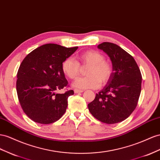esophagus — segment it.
Masks as SVG:
<instances>
[{
    "label": "esophagus",
    "instance_id": "34e87169",
    "mask_svg": "<svg viewBox=\"0 0 160 160\" xmlns=\"http://www.w3.org/2000/svg\"><path fill=\"white\" fill-rule=\"evenodd\" d=\"M83 92V90H80V89H75L74 92L75 93H82Z\"/></svg>",
    "mask_w": 160,
    "mask_h": 160
}]
</instances>
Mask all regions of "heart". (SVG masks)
Here are the masks:
<instances>
[{"label": "heart", "instance_id": "b5f03b06", "mask_svg": "<svg viewBox=\"0 0 160 160\" xmlns=\"http://www.w3.org/2000/svg\"><path fill=\"white\" fill-rule=\"evenodd\" d=\"M104 56L96 50H88L77 57V62L67 58L62 63L64 75L71 79H75L80 72V66H89L86 70L87 77L77 79L73 86L79 89H95L100 83L106 84L113 73V65L104 59Z\"/></svg>", "mask_w": 160, "mask_h": 160}]
</instances>
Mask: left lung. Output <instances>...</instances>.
<instances>
[{"label": "left lung", "mask_w": 160, "mask_h": 160, "mask_svg": "<svg viewBox=\"0 0 160 160\" xmlns=\"http://www.w3.org/2000/svg\"><path fill=\"white\" fill-rule=\"evenodd\" d=\"M98 48L110 57L113 73L107 85L89 103L88 108L93 117L102 122H120L137 106L141 91V73L135 60L118 45L103 42Z\"/></svg>", "instance_id": "8db88e82"}]
</instances>
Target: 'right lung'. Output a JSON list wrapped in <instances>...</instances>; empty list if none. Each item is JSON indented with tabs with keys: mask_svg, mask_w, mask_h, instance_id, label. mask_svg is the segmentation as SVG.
Returning <instances> with one entry per match:
<instances>
[{
	"mask_svg": "<svg viewBox=\"0 0 160 160\" xmlns=\"http://www.w3.org/2000/svg\"><path fill=\"white\" fill-rule=\"evenodd\" d=\"M77 48L44 44L28 54L21 63L16 83L17 96L25 114L33 121L51 124L64 114L68 98L74 92H55L69 87L62 71V63Z\"/></svg>",
	"mask_w": 160,
	"mask_h": 160,
	"instance_id": "obj_1",
	"label": "right lung"
}]
</instances>
